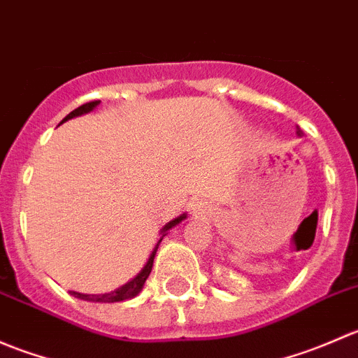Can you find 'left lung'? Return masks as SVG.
I'll list each match as a JSON object with an SVG mask.
<instances>
[{"instance_id":"1","label":"left lung","mask_w":358,"mask_h":358,"mask_svg":"<svg viewBox=\"0 0 358 358\" xmlns=\"http://www.w3.org/2000/svg\"><path fill=\"white\" fill-rule=\"evenodd\" d=\"M298 135H301V131H299V129H298Z\"/></svg>"}]
</instances>
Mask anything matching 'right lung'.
<instances>
[{
    "label": "right lung",
    "instance_id": "right-lung-1",
    "mask_svg": "<svg viewBox=\"0 0 358 358\" xmlns=\"http://www.w3.org/2000/svg\"><path fill=\"white\" fill-rule=\"evenodd\" d=\"M99 103H100V100H95V102L83 103L81 107H78V109L72 110L71 114H67L66 117L62 119V122H66V121H69V119L76 117V115L88 114V112H92L96 106H99ZM62 122H60V124H62ZM185 218H187V215H185V213H183V215H180L178 218L171 220V222L166 223V225L162 227L161 237H159L157 244H156V246H154L152 252H150L149 259H147V263H145V266H143V268L140 270V272L136 273V275L133 277L131 280H128V282H126L124 286L117 287V289H114V291H110V292H106V294H83V292H76V291H71V294L74 296V298L85 299V301H95V303H115V301H124V299L135 298V296L143 289V284H145L147 277H149L150 272H152L154 258H156V252H157L159 244H161V241L164 239V236H168V230H171L173 227H176L180 222H182V220H185Z\"/></svg>",
    "mask_w": 358,
    "mask_h": 358
}]
</instances>
